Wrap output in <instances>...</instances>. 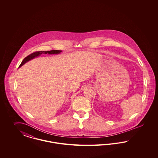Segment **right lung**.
<instances>
[{
  "label": "right lung",
  "instance_id": "obj_1",
  "mask_svg": "<svg viewBox=\"0 0 158 158\" xmlns=\"http://www.w3.org/2000/svg\"><path fill=\"white\" fill-rule=\"evenodd\" d=\"M60 52H61V50H50V51H38V52H34V53H31L30 55H28L27 57H26L23 60L22 63L19 65V68L21 67L23 64H25V63H27L29 60L35 58V57H37L38 56L41 55V54H47L48 53V54H59Z\"/></svg>",
  "mask_w": 158,
  "mask_h": 158
}]
</instances>
